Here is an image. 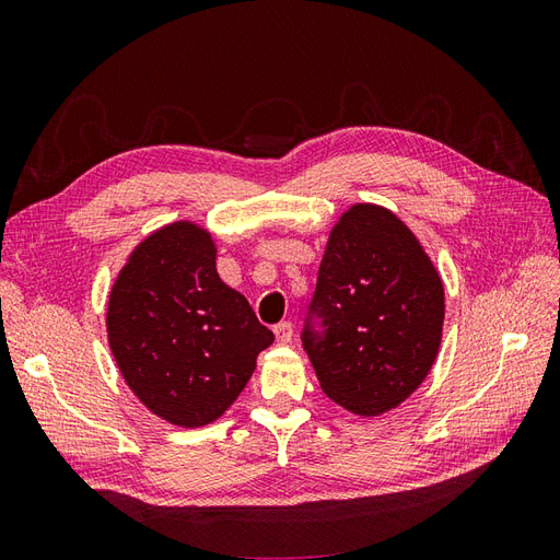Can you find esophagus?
I'll use <instances>...</instances> for the list:
<instances>
[{
	"instance_id": "34e87169",
	"label": "esophagus",
	"mask_w": 560,
	"mask_h": 560,
	"mask_svg": "<svg viewBox=\"0 0 560 560\" xmlns=\"http://www.w3.org/2000/svg\"><path fill=\"white\" fill-rule=\"evenodd\" d=\"M292 322H287V319H282V322H278V325L273 327V334H276V341L280 343V346H284V343H290L292 341Z\"/></svg>"
}]
</instances>
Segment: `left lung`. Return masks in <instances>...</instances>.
<instances>
[{
    "label": "left lung",
    "instance_id": "8db88e82",
    "mask_svg": "<svg viewBox=\"0 0 560 560\" xmlns=\"http://www.w3.org/2000/svg\"><path fill=\"white\" fill-rule=\"evenodd\" d=\"M444 284L416 235L378 206H354L329 235L301 343L325 395L378 416L425 381Z\"/></svg>",
    "mask_w": 560,
    "mask_h": 560
}]
</instances>
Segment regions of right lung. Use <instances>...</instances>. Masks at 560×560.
I'll use <instances>...</instances> for the list:
<instances>
[{"label": "right lung", "mask_w": 560, "mask_h": 560, "mask_svg": "<svg viewBox=\"0 0 560 560\" xmlns=\"http://www.w3.org/2000/svg\"><path fill=\"white\" fill-rule=\"evenodd\" d=\"M210 233L177 222L135 247L107 308L114 360L147 409L179 428L222 416L273 331L217 276Z\"/></svg>", "instance_id": "obj_1"}]
</instances>
